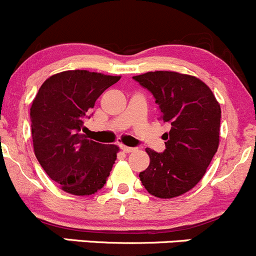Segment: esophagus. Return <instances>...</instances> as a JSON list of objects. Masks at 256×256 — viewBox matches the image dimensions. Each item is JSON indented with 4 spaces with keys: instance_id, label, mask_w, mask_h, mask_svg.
Instances as JSON below:
<instances>
[{
    "instance_id": "34e87169",
    "label": "esophagus",
    "mask_w": 256,
    "mask_h": 256,
    "mask_svg": "<svg viewBox=\"0 0 256 256\" xmlns=\"http://www.w3.org/2000/svg\"><path fill=\"white\" fill-rule=\"evenodd\" d=\"M120 148L124 152H125V154H130V152H134L135 151V147H128V146H122V144H121L120 146Z\"/></svg>"
}]
</instances>
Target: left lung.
Returning <instances> with one entry per match:
<instances>
[{
  "mask_svg": "<svg viewBox=\"0 0 256 256\" xmlns=\"http://www.w3.org/2000/svg\"><path fill=\"white\" fill-rule=\"evenodd\" d=\"M154 95L161 118L171 124L164 134L166 148H146L150 164L140 172L150 194L174 198L192 190L204 176L219 144L220 106L207 85L176 72H148L132 76Z\"/></svg>",
  "mask_w": 256,
  "mask_h": 256,
  "instance_id": "8db88e82",
  "label": "left lung"
}]
</instances>
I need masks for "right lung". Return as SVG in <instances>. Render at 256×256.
Listing matches in <instances>:
<instances>
[{
  "instance_id": "obj_1",
  "label": "right lung",
  "mask_w": 256,
  "mask_h": 256,
  "mask_svg": "<svg viewBox=\"0 0 256 256\" xmlns=\"http://www.w3.org/2000/svg\"><path fill=\"white\" fill-rule=\"evenodd\" d=\"M120 76L88 70L52 76L30 108L34 154L46 174L70 194H94L104 187L118 147L88 140L84 121L98 98Z\"/></svg>"
}]
</instances>
